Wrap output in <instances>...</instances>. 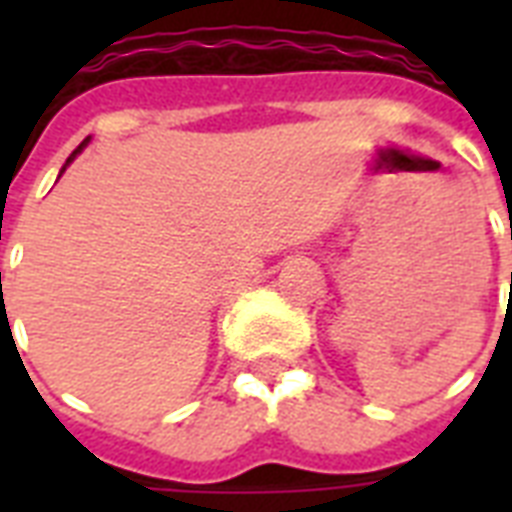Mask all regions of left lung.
Returning a JSON list of instances; mask_svg holds the SVG:
<instances>
[{"mask_svg": "<svg viewBox=\"0 0 512 512\" xmlns=\"http://www.w3.org/2000/svg\"><path fill=\"white\" fill-rule=\"evenodd\" d=\"M510 239H512V223H510ZM510 292H512V273H510Z\"/></svg>", "mask_w": 512, "mask_h": 512, "instance_id": "obj_1", "label": "left lung"}]
</instances>
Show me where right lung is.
Segmentation results:
<instances>
[{
    "instance_id": "obj_1",
    "label": "right lung",
    "mask_w": 512,
    "mask_h": 512,
    "mask_svg": "<svg viewBox=\"0 0 512 512\" xmlns=\"http://www.w3.org/2000/svg\"><path fill=\"white\" fill-rule=\"evenodd\" d=\"M84 146H87V140H82V143H79V146H76V151H74V154L68 156V159H66V167H68V164H71V162H74V156H76V154H79V151H82V148H84ZM66 167H63V170H66Z\"/></svg>"
}]
</instances>
